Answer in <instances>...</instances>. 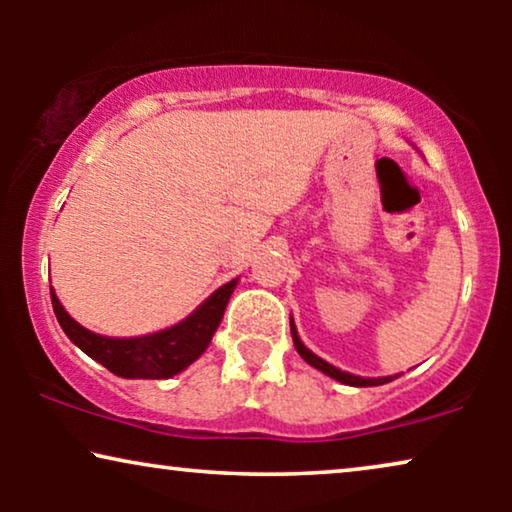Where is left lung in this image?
Masks as SVG:
<instances>
[{
    "mask_svg": "<svg viewBox=\"0 0 512 512\" xmlns=\"http://www.w3.org/2000/svg\"><path fill=\"white\" fill-rule=\"evenodd\" d=\"M291 338H293V345H296V349H298V354L303 356V359H305L307 363H310L312 368L321 370V373L328 375V377H333V380H338V382H342V384H349V387H380V384H387V382H391V380H396V377H401V375H389V377H361V375L347 373V370L335 368L333 363L324 361V359H321V356L314 354L312 349H307V347L303 345V340H300V335H298V331H296V324H293V319H291Z\"/></svg>",
    "mask_w": 512,
    "mask_h": 512,
    "instance_id": "1",
    "label": "left lung"
}]
</instances>
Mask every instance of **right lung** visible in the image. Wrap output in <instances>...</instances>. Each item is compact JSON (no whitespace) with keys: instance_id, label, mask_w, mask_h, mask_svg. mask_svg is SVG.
<instances>
[{"instance_id":"obj_1","label":"right lung","mask_w":512,"mask_h":512,"mask_svg":"<svg viewBox=\"0 0 512 512\" xmlns=\"http://www.w3.org/2000/svg\"><path fill=\"white\" fill-rule=\"evenodd\" d=\"M235 286L237 277L219 286L179 324L139 335V338H109V335L88 331L86 326L69 317L53 289L51 303L67 338L114 375L125 380H167L186 370L209 347Z\"/></svg>"}]
</instances>
